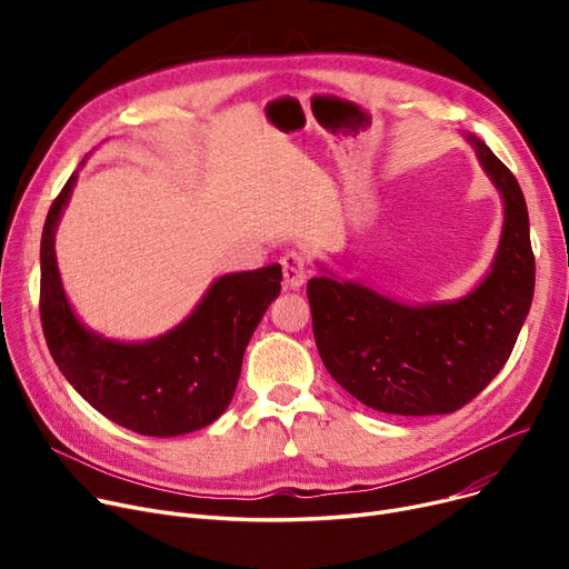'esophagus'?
I'll return each instance as SVG.
<instances>
[{
  "label": "esophagus",
  "instance_id": "1",
  "mask_svg": "<svg viewBox=\"0 0 569 569\" xmlns=\"http://www.w3.org/2000/svg\"><path fill=\"white\" fill-rule=\"evenodd\" d=\"M281 269H283V283L286 288H300L307 281L309 267L300 251H288L281 256Z\"/></svg>",
  "mask_w": 569,
  "mask_h": 569
}]
</instances>
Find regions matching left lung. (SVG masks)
I'll list each match as a JSON object with an SVG mask.
<instances>
[{"label":"left lung","instance_id":"obj_1","mask_svg":"<svg viewBox=\"0 0 569 569\" xmlns=\"http://www.w3.org/2000/svg\"><path fill=\"white\" fill-rule=\"evenodd\" d=\"M502 193L505 223L489 277L450 305L406 307L360 283L307 286L320 360L348 395L392 415H445L480 395L512 355L535 290L528 209L517 177L470 136Z\"/></svg>","mask_w":569,"mask_h":569}]
</instances>
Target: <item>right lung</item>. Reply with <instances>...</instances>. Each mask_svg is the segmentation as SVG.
<instances>
[{"instance_id": "add662e5", "label": "right lung", "mask_w": 569, "mask_h": 569, "mask_svg": "<svg viewBox=\"0 0 569 569\" xmlns=\"http://www.w3.org/2000/svg\"><path fill=\"white\" fill-rule=\"evenodd\" d=\"M76 172L52 200L41 234V325L54 365L73 390L114 425L170 438L212 425L228 408L262 313L281 292V264L221 277L166 337L117 343L87 332L59 281L54 228Z\"/></svg>"}]
</instances>
